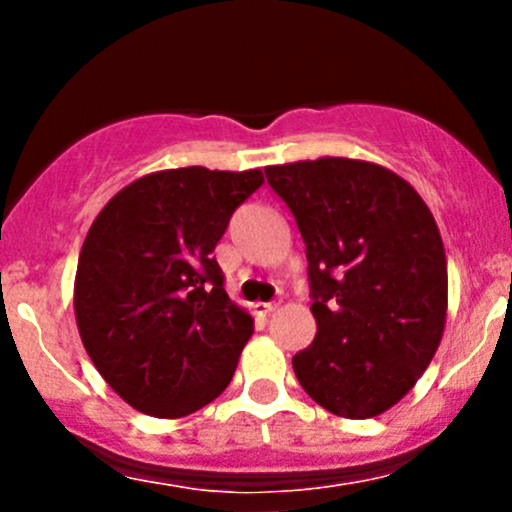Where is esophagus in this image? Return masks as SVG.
<instances>
[{
	"label": "esophagus",
	"mask_w": 512,
	"mask_h": 512,
	"mask_svg": "<svg viewBox=\"0 0 512 512\" xmlns=\"http://www.w3.org/2000/svg\"><path fill=\"white\" fill-rule=\"evenodd\" d=\"M277 307H280V304H277V302H257V304H252V309H255L257 317H267V314L275 312Z\"/></svg>",
	"instance_id": "1"
}]
</instances>
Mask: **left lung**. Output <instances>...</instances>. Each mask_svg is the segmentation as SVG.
I'll list each match as a JSON object with an SVG mask.
<instances>
[{"mask_svg": "<svg viewBox=\"0 0 512 512\" xmlns=\"http://www.w3.org/2000/svg\"><path fill=\"white\" fill-rule=\"evenodd\" d=\"M307 245L317 334L292 356L302 389L342 418L399 404L431 364L448 265L431 210L394 170L356 158L267 165Z\"/></svg>", "mask_w": 512, "mask_h": 512, "instance_id": "left-lung-1", "label": "left lung"}]
</instances>
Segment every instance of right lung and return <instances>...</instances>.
I'll list each match as a JSON object with an SVG mask.
<instances>
[{"instance_id":"right-lung-1","label":"right lung","mask_w":512,"mask_h":512,"mask_svg":"<svg viewBox=\"0 0 512 512\" xmlns=\"http://www.w3.org/2000/svg\"><path fill=\"white\" fill-rule=\"evenodd\" d=\"M262 170L148 173L89 227L74 280L81 342L98 374L156 418H183L230 384L252 317L232 302L213 250Z\"/></svg>"}]
</instances>
